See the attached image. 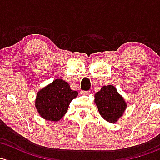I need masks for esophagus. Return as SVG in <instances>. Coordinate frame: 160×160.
<instances>
[{"mask_svg": "<svg viewBox=\"0 0 160 160\" xmlns=\"http://www.w3.org/2000/svg\"><path fill=\"white\" fill-rule=\"evenodd\" d=\"M90 93V90H89V91H81V94H83V95H88Z\"/></svg>", "mask_w": 160, "mask_h": 160, "instance_id": "1", "label": "esophagus"}]
</instances>
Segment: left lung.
I'll return each mask as SVG.
<instances>
[{
  "instance_id": "obj_1",
  "label": "left lung",
  "mask_w": 160,
  "mask_h": 160,
  "mask_svg": "<svg viewBox=\"0 0 160 160\" xmlns=\"http://www.w3.org/2000/svg\"><path fill=\"white\" fill-rule=\"evenodd\" d=\"M94 97V102L97 106L99 112L109 122H117L127 109V102L123 97L112 85L102 87Z\"/></svg>"
}]
</instances>
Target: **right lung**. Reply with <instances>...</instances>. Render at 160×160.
<instances>
[{"mask_svg": "<svg viewBox=\"0 0 160 160\" xmlns=\"http://www.w3.org/2000/svg\"><path fill=\"white\" fill-rule=\"evenodd\" d=\"M78 93L61 79H56L39 90L35 107L40 117L49 121H59L66 113L70 102Z\"/></svg>", "mask_w": 160, "mask_h": 160, "instance_id": "obj_1", "label": "right lung"}]
</instances>
